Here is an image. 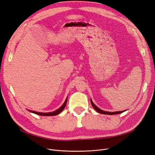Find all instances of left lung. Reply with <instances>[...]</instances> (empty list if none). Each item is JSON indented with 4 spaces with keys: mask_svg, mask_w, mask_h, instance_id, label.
<instances>
[{
    "mask_svg": "<svg viewBox=\"0 0 155 155\" xmlns=\"http://www.w3.org/2000/svg\"><path fill=\"white\" fill-rule=\"evenodd\" d=\"M91 104L92 106L93 107L94 109L97 112H99V113L103 114H107V115H114V114H120L121 112H124V110L122 111H118V112H107V111H104V110H102L101 109H99L95 104H94V103L92 102V100L91 99Z\"/></svg>",
    "mask_w": 155,
    "mask_h": 155,
    "instance_id": "1",
    "label": "left lung"
}]
</instances>
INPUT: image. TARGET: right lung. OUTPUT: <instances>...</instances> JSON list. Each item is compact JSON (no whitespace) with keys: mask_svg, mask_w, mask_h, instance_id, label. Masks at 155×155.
<instances>
[{"mask_svg":"<svg viewBox=\"0 0 155 155\" xmlns=\"http://www.w3.org/2000/svg\"><path fill=\"white\" fill-rule=\"evenodd\" d=\"M67 98L66 100H65V101L64 102V104H63V105L59 109H58V110H56L52 112H35V111H33V110H30V112H33V113L36 114H38V115H41V116H55V115H58L59 114L60 112H61L63 111V110L64 109L65 106L67 105Z\"/></svg>","mask_w":155,"mask_h":155,"instance_id":"1","label":"right lung"}]
</instances>
